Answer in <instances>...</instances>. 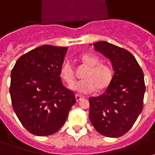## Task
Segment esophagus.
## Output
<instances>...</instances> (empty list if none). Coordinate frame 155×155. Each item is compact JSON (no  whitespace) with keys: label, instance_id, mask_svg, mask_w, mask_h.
<instances>
[{"label":"esophagus","instance_id":"1","mask_svg":"<svg viewBox=\"0 0 155 155\" xmlns=\"http://www.w3.org/2000/svg\"><path fill=\"white\" fill-rule=\"evenodd\" d=\"M75 98H76V101H81V99H83L84 97L80 96V95H75Z\"/></svg>","mask_w":155,"mask_h":155}]
</instances>
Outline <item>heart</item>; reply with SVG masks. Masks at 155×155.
I'll return each instance as SVG.
<instances>
[{"instance_id":"b5f03b06","label":"heart","mask_w":155,"mask_h":155,"mask_svg":"<svg viewBox=\"0 0 155 155\" xmlns=\"http://www.w3.org/2000/svg\"><path fill=\"white\" fill-rule=\"evenodd\" d=\"M82 62L88 69L83 74L84 80L74 81V68L70 61H66L62 64L60 69V76L68 85H71L70 88L81 94H88L94 91L96 87L100 90L107 87L111 83L113 76L111 68L107 64L100 63V59L93 54H83L81 57Z\"/></svg>"}]
</instances>
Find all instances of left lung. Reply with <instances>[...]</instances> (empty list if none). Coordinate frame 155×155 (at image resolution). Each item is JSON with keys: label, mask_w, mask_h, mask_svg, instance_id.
Wrapping results in <instances>:
<instances>
[{"label": "left lung", "mask_w": 155, "mask_h": 155, "mask_svg": "<svg viewBox=\"0 0 155 155\" xmlns=\"http://www.w3.org/2000/svg\"><path fill=\"white\" fill-rule=\"evenodd\" d=\"M93 44L95 50L111 60L114 74L105 92L90 97V121L101 135L121 137L130 130L143 111V72L126 49L105 41Z\"/></svg>", "instance_id": "8db88e82"}]
</instances>
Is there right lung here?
<instances>
[{
	"label": "right lung",
	"instance_id": "right-lung-1",
	"mask_svg": "<svg viewBox=\"0 0 155 155\" xmlns=\"http://www.w3.org/2000/svg\"><path fill=\"white\" fill-rule=\"evenodd\" d=\"M67 48L43 45L21 55L11 73L10 95L16 115L29 133L54 134L76 102L60 77Z\"/></svg>",
	"mask_w": 155,
	"mask_h": 155
}]
</instances>
